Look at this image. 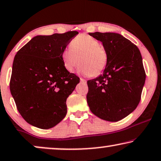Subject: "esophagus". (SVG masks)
Instances as JSON below:
<instances>
[{
  "mask_svg": "<svg viewBox=\"0 0 161 161\" xmlns=\"http://www.w3.org/2000/svg\"><path fill=\"white\" fill-rule=\"evenodd\" d=\"M80 82H81V83H83V84H86V80H85V79H83V78H80Z\"/></svg>",
  "mask_w": 161,
  "mask_h": 161,
  "instance_id": "1",
  "label": "esophagus"
}]
</instances>
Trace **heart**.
Listing matches in <instances>:
<instances>
[{"mask_svg":"<svg viewBox=\"0 0 161 161\" xmlns=\"http://www.w3.org/2000/svg\"><path fill=\"white\" fill-rule=\"evenodd\" d=\"M62 59L65 69L69 72L75 69L80 60L79 72L94 77L100 75L105 69L108 55L99 41L88 35L82 34L72 41L70 48L62 52Z\"/></svg>","mask_w":161,"mask_h":161,"instance_id":"b5f03b06","label":"heart"}]
</instances>
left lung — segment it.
I'll list each match as a JSON object with an SVG mask.
<instances>
[{"instance_id": "8db88e82", "label": "left lung", "mask_w": 161, "mask_h": 161, "mask_svg": "<svg viewBox=\"0 0 161 161\" xmlns=\"http://www.w3.org/2000/svg\"><path fill=\"white\" fill-rule=\"evenodd\" d=\"M101 41L108 55L103 73L87 81V102L102 120L116 122L131 114L139 103L144 82L142 57L139 48L115 32H89Z\"/></svg>"}]
</instances>
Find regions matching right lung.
Returning <instances> with one entry per match:
<instances>
[{
  "label": "right lung",
  "instance_id": "add662e5",
  "mask_svg": "<svg viewBox=\"0 0 161 161\" xmlns=\"http://www.w3.org/2000/svg\"><path fill=\"white\" fill-rule=\"evenodd\" d=\"M77 31L37 36L18 51L13 62L11 94L22 118L33 126L51 129L67 114V98L80 78L64 67L62 53Z\"/></svg>",
  "mask_w": 161,
  "mask_h": 161
}]
</instances>
